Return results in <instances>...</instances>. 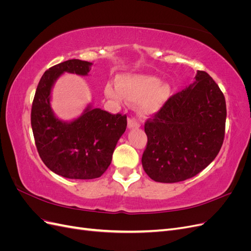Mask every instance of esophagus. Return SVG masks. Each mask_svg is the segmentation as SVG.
<instances>
[{
	"instance_id": "esophagus-1",
	"label": "esophagus",
	"mask_w": 251,
	"mask_h": 251,
	"mask_svg": "<svg viewBox=\"0 0 251 251\" xmlns=\"http://www.w3.org/2000/svg\"><path fill=\"white\" fill-rule=\"evenodd\" d=\"M139 123L135 118H128L127 119V126L128 128H134V127H139Z\"/></svg>"
}]
</instances>
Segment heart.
Here are the masks:
<instances>
[{"label": "heart", "instance_id": "b5f03b06", "mask_svg": "<svg viewBox=\"0 0 251 251\" xmlns=\"http://www.w3.org/2000/svg\"><path fill=\"white\" fill-rule=\"evenodd\" d=\"M117 88L112 83L105 86V95L115 101L123 96L128 102H139V111L144 116H153L160 112L171 96L169 83L148 74H126L116 78Z\"/></svg>", "mask_w": 251, "mask_h": 251}]
</instances>
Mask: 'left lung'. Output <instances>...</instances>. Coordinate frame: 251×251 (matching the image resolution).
I'll return each instance as SVG.
<instances>
[{"instance_id": "left-lung-1", "label": "left lung", "mask_w": 251, "mask_h": 251, "mask_svg": "<svg viewBox=\"0 0 251 251\" xmlns=\"http://www.w3.org/2000/svg\"><path fill=\"white\" fill-rule=\"evenodd\" d=\"M195 79L144 124L148 144L141 162L154 181L175 183L192 178L221 150L226 121L224 95L206 72L198 71Z\"/></svg>"}]
</instances>
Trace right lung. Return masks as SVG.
Masks as SVG:
<instances>
[{
	"label": "right lung",
	"instance_id": "1",
	"mask_svg": "<svg viewBox=\"0 0 251 251\" xmlns=\"http://www.w3.org/2000/svg\"><path fill=\"white\" fill-rule=\"evenodd\" d=\"M93 64L69 59L51 67L37 85L31 109L35 146L47 168L69 179H95L107 171L113 151L126 128V116L113 115L89 103L81 115L70 121L55 116L51 91L67 72L86 76Z\"/></svg>",
	"mask_w": 251,
	"mask_h": 251
}]
</instances>
